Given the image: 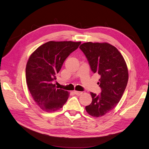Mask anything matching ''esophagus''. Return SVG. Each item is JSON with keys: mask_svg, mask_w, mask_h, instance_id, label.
<instances>
[{"mask_svg": "<svg viewBox=\"0 0 149 149\" xmlns=\"http://www.w3.org/2000/svg\"><path fill=\"white\" fill-rule=\"evenodd\" d=\"M74 94H75L76 95H77V96H80V95L82 94V92H79V91H74Z\"/></svg>", "mask_w": 149, "mask_h": 149, "instance_id": "esophagus-1", "label": "esophagus"}]
</instances>
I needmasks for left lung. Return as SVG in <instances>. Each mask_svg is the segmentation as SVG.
Wrapping results in <instances>:
<instances>
[{"mask_svg":"<svg viewBox=\"0 0 149 149\" xmlns=\"http://www.w3.org/2000/svg\"><path fill=\"white\" fill-rule=\"evenodd\" d=\"M93 73L100 76V95L91 92L92 102L85 107L93 117L104 116L113 109L123 97L127 84L128 69L123 56L108 42L83 43L80 46Z\"/></svg>","mask_w":149,"mask_h":149,"instance_id":"obj_1","label":"left lung"}]
</instances>
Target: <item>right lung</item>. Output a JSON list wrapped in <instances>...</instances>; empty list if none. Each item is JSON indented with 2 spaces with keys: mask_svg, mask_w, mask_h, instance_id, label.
Returning <instances> with one entry per match:
<instances>
[{
  "mask_svg": "<svg viewBox=\"0 0 149 149\" xmlns=\"http://www.w3.org/2000/svg\"><path fill=\"white\" fill-rule=\"evenodd\" d=\"M81 42L48 41L33 52L26 66V81L35 103L42 111L52 113L61 108L69 97L68 91L52 84L62 64Z\"/></svg>",
  "mask_w": 149,
  "mask_h": 149,
  "instance_id": "right-lung-1",
  "label": "right lung"
}]
</instances>
